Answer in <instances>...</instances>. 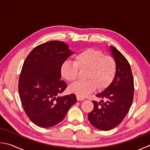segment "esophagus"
I'll return each mask as SVG.
<instances>
[{
    "label": "esophagus",
    "mask_w": 150,
    "mask_h": 150,
    "mask_svg": "<svg viewBox=\"0 0 150 150\" xmlns=\"http://www.w3.org/2000/svg\"><path fill=\"white\" fill-rule=\"evenodd\" d=\"M77 99L78 101H83L84 100V98H82V97L77 96Z\"/></svg>",
    "instance_id": "34e87169"
}]
</instances>
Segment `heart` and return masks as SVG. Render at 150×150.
Wrapping results in <instances>:
<instances>
[{
    "mask_svg": "<svg viewBox=\"0 0 150 150\" xmlns=\"http://www.w3.org/2000/svg\"><path fill=\"white\" fill-rule=\"evenodd\" d=\"M79 69H86L85 78L69 86L70 92L80 97H86L94 92L97 88L104 90L112 83L116 72V63L110 55L102 51L88 48L74 57V62L66 61L62 64V77L68 82L75 81L78 77Z\"/></svg>",
    "mask_w": 150,
    "mask_h": 150,
    "instance_id": "obj_1",
    "label": "heart"
}]
</instances>
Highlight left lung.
<instances>
[{"label":"left lung","mask_w":150,"mask_h":150,"mask_svg":"<svg viewBox=\"0 0 150 150\" xmlns=\"http://www.w3.org/2000/svg\"><path fill=\"white\" fill-rule=\"evenodd\" d=\"M112 57L116 63L115 77L109 86L96 96L104 99L93 101L94 105L88 115L90 124L97 129L108 131L118 125L127 115L134 96V81L131 66L118 49L110 46Z\"/></svg>","instance_id":"8db88e82"}]
</instances>
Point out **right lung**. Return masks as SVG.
Instances as JSON below:
<instances>
[{
  "mask_svg": "<svg viewBox=\"0 0 150 150\" xmlns=\"http://www.w3.org/2000/svg\"><path fill=\"white\" fill-rule=\"evenodd\" d=\"M73 54L66 43L51 41L36 47L24 62L19 79L21 101L29 119L39 127L60 123L77 102L73 93L59 96L67 87L60 80V67Z\"/></svg>",
  "mask_w": 150,
  "mask_h": 150,
  "instance_id": "obj_1",
  "label": "right lung"
}]
</instances>
